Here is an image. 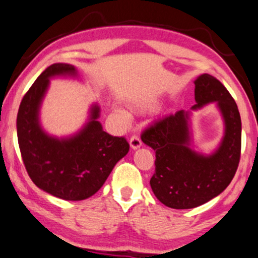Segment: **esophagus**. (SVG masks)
<instances>
[{"label":"esophagus","mask_w":258,"mask_h":258,"mask_svg":"<svg viewBox=\"0 0 258 258\" xmlns=\"http://www.w3.org/2000/svg\"><path fill=\"white\" fill-rule=\"evenodd\" d=\"M130 145H131V148H132L133 150L139 149L140 146H142V140H140L139 136L133 135V136L131 137V139H130Z\"/></svg>","instance_id":"obj_1"}]
</instances>
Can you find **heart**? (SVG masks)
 I'll return each instance as SVG.
<instances>
[{
    "instance_id": "heart-1",
    "label": "heart",
    "mask_w": 258,
    "mask_h": 258,
    "mask_svg": "<svg viewBox=\"0 0 258 258\" xmlns=\"http://www.w3.org/2000/svg\"><path fill=\"white\" fill-rule=\"evenodd\" d=\"M153 107V105L151 103V105H145V106H142V108H144V109H150V108H152Z\"/></svg>"
}]
</instances>
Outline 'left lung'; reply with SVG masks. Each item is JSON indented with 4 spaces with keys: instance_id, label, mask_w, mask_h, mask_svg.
I'll list each match as a JSON object with an SVG mask.
<instances>
[{
    "instance_id": "obj_1",
    "label": "left lung",
    "mask_w": 258,
    "mask_h": 258,
    "mask_svg": "<svg viewBox=\"0 0 258 258\" xmlns=\"http://www.w3.org/2000/svg\"><path fill=\"white\" fill-rule=\"evenodd\" d=\"M191 109L217 102L225 123L219 148L210 156L190 149V112L178 110L142 133V140L156 152L155 174L150 180L153 194L165 206L188 210L206 204L231 183L240 159L242 121L233 97L216 77L204 74L195 80Z\"/></svg>"
}]
</instances>
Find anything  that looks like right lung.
Listing matches in <instances>:
<instances>
[{
    "label": "right lung",
    "instance_id": "add662e5",
    "mask_svg": "<svg viewBox=\"0 0 258 258\" xmlns=\"http://www.w3.org/2000/svg\"><path fill=\"white\" fill-rule=\"evenodd\" d=\"M76 76L70 64H52L32 84L20 103L16 119L18 142L25 168L34 184L53 197L69 201L90 198L105 183L114 165L127 155L130 144L123 137L102 130L94 105L89 121L70 138H54L39 123V108L50 78Z\"/></svg>",
    "mask_w": 258,
    "mask_h": 258
}]
</instances>
